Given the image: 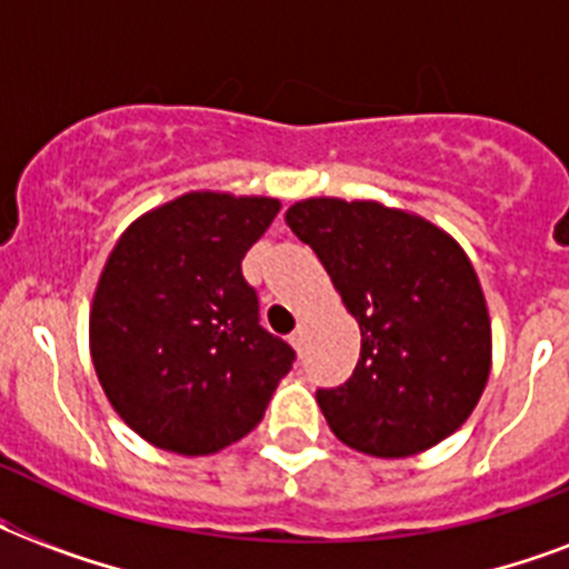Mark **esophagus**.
<instances>
[{
  "label": "esophagus",
  "instance_id": "obj_1",
  "mask_svg": "<svg viewBox=\"0 0 569 569\" xmlns=\"http://www.w3.org/2000/svg\"><path fill=\"white\" fill-rule=\"evenodd\" d=\"M305 341H308V325L301 321L299 328L293 330V336H290V345H293L296 350H301V347H305Z\"/></svg>",
  "mask_w": 569,
  "mask_h": 569
}]
</instances>
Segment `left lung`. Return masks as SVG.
Listing matches in <instances>:
<instances>
[{
    "label": "left lung",
    "mask_w": 569,
    "mask_h": 569,
    "mask_svg": "<svg viewBox=\"0 0 569 569\" xmlns=\"http://www.w3.org/2000/svg\"><path fill=\"white\" fill-rule=\"evenodd\" d=\"M284 222L361 330L353 376L316 393L336 439L407 459L453 436L492 367L490 310L465 248L425 216L373 199L313 196L290 204Z\"/></svg>",
    "instance_id": "8db88e82"
}]
</instances>
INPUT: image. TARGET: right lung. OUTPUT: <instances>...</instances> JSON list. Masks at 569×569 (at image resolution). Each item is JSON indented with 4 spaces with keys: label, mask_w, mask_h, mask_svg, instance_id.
<instances>
[{
    "label": "right lung",
    "mask_w": 569,
    "mask_h": 569,
    "mask_svg": "<svg viewBox=\"0 0 569 569\" xmlns=\"http://www.w3.org/2000/svg\"><path fill=\"white\" fill-rule=\"evenodd\" d=\"M279 208L273 196L190 190L133 219L108 253L90 359L119 419L159 450L210 456L244 439L293 367L241 276Z\"/></svg>",
    "instance_id": "add662e5"
}]
</instances>
